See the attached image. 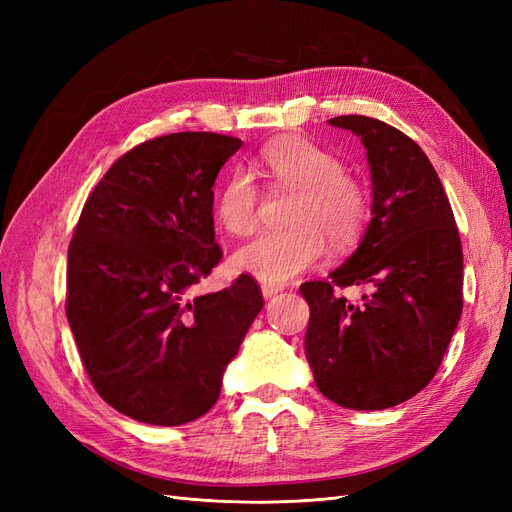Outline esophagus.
Instances as JSON below:
<instances>
[{
	"label": "esophagus",
	"mask_w": 512,
	"mask_h": 512,
	"mask_svg": "<svg viewBox=\"0 0 512 512\" xmlns=\"http://www.w3.org/2000/svg\"><path fill=\"white\" fill-rule=\"evenodd\" d=\"M284 286H280V284H262L260 286V290H262V297H265V299H271V297H275V294L277 292H280Z\"/></svg>",
	"instance_id": "obj_1"
}]
</instances>
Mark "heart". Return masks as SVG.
<instances>
[{"label":"heart","instance_id":"b5f03b06","mask_svg":"<svg viewBox=\"0 0 512 512\" xmlns=\"http://www.w3.org/2000/svg\"><path fill=\"white\" fill-rule=\"evenodd\" d=\"M275 185L299 188L290 209L292 228H271L232 256L235 267L267 284H284L314 267L327 252V235L346 245L369 220L363 183L344 170L331 151L307 141L284 138L267 145L258 158ZM260 188L250 170L232 168L215 194V220L235 237L252 235L260 215Z\"/></svg>","mask_w":512,"mask_h":512}]
</instances>
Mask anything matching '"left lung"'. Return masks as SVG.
<instances>
[{"label":"left lung","mask_w":512,"mask_h":512,"mask_svg":"<svg viewBox=\"0 0 512 512\" xmlns=\"http://www.w3.org/2000/svg\"><path fill=\"white\" fill-rule=\"evenodd\" d=\"M361 136L374 181L365 237L329 280L301 284L309 303L305 354L320 393L352 410H384L425 389L463 307L455 215L425 151L380 119L342 115ZM365 285L361 306L338 294Z\"/></svg>","instance_id":"1"}]
</instances>
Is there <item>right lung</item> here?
I'll list each match as a JSON object with an SVG mask.
<instances>
[{
	"label": "right lung",
	"mask_w": 512,
	"mask_h": 512,
	"mask_svg": "<svg viewBox=\"0 0 512 512\" xmlns=\"http://www.w3.org/2000/svg\"><path fill=\"white\" fill-rule=\"evenodd\" d=\"M239 147L241 138L215 132L136 145L106 170L74 226L66 284L72 335L98 395L141 423L203 416L265 305L250 275L194 294L222 260L211 188Z\"/></svg>",
	"instance_id": "obj_1"
}]
</instances>
